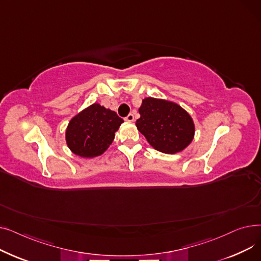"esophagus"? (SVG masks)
Here are the masks:
<instances>
[{"instance_id":"esophagus-1","label":"esophagus","mask_w":261,"mask_h":261,"mask_svg":"<svg viewBox=\"0 0 261 261\" xmlns=\"http://www.w3.org/2000/svg\"><path fill=\"white\" fill-rule=\"evenodd\" d=\"M125 120H126V121H134V115L130 113L129 115H127V116L125 117Z\"/></svg>"}]
</instances>
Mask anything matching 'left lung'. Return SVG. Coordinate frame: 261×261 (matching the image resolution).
<instances>
[{
  "label": "left lung",
  "mask_w": 261,
  "mask_h": 261,
  "mask_svg": "<svg viewBox=\"0 0 261 261\" xmlns=\"http://www.w3.org/2000/svg\"><path fill=\"white\" fill-rule=\"evenodd\" d=\"M139 112L141 117L135 125L158 151L174 154L193 142L194 120L177 103L147 97L143 99Z\"/></svg>",
  "instance_id": "8db88e82"
}]
</instances>
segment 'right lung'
<instances>
[{"mask_svg": "<svg viewBox=\"0 0 261 261\" xmlns=\"http://www.w3.org/2000/svg\"><path fill=\"white\" fill-rule=\"evenodd\" d=\"M122 122L116 112L93 103L68 122L65 131L67 147L81 158L101 155L112 144Z\"/></svg>", "mask_w": 261, "mask_h": 261, "instance_id": "right-lung-1", "label": "right lung"}]
</instances>
